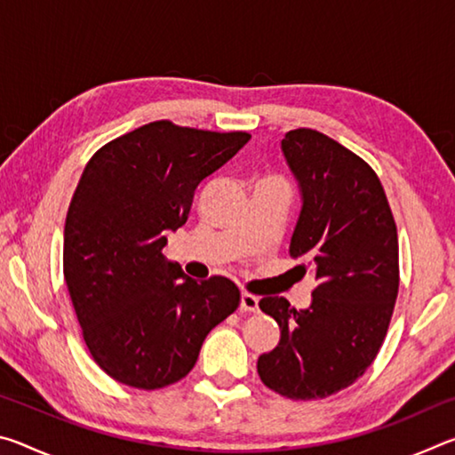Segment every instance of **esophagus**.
Segmentation results:
<instances>
[{
  "mask_svg": "<svg viewBox=\"0 0 455 455\" xmlns=\"http://www.w3.org/2000/svg\"><path fill=\"white\" fill-rule=\"evenodd\" d=\"M241 311L257 313L259 311V297L251 295V292H243V295H241Z\"/></svg>",
  "mask_w": 455,
  "mask_h": 455,
  "instance_id": "esophagus-1",
  "label": "esophagus"
}]
</instances>
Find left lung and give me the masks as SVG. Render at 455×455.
Wrapping results in <instances>:
<instances>
[{"label":"left lung","mask_w":455,"mask_h":455,"mask_svg":"<svg viewBox=\"0 0 455 455\" xmlns=\"http://www.w3.org/2000/svg\"><path fill=\"white\" fill-rule=\"evenodd\" d=\"M281 150L303 200L289 252L317 287L299 311L284 297L260 299L281 341L257 371L268 389L307 402L349 387L373 363L397 299L399 244L387 196L363 158L311 128L284 134Z\"/></svg>","instance_id":"1"}]
</instances>
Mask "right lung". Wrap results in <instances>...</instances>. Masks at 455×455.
<instances>
[{
  "label": "right lung",
  "mask_w": 455,
  "mask_h": 455,
  "mask_svg": "<svg viewBox=\"0 0 455 455\" xmlns=\"http://www.w3.org/2000/svg\"><path fill=\"white\" fill-rule=\"evenodd\" d=\"M251 140L158 120L102 146L76 188L64 228V279L100 369L160 389L195 367L211 329L236 311L227 276L195 281L163 255L206 176Z\"/></svg>",
  "instance_id": "obj_1"
}]
</instances>
